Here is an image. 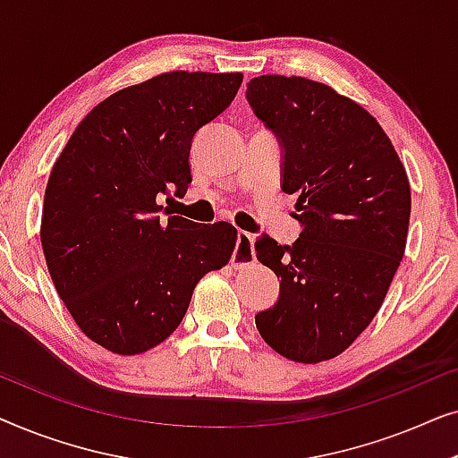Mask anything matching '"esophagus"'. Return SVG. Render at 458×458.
I'll return each mask as SVG.
<instances>
[{
    "mask_svg": "<svg viewBox=\"0 0 458 458\" xmlns=\"http://www.w3.org/2000/svg\"><path fill=\"white\" fill-rule=\"evenodd\" d=\"M254 260V235L246 233V231H240V233H237V246L233 250V256H231V265H233V268H246L252 265Z\"/></svg>",
    "mask_w": 458,
    "mask_h": 458,
    "instance_id": "34e87169",
    "label": "esophagus"
}]
</instances>
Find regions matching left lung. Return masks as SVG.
I'll return each instance as SVG.
<instances>
[{"label": "left lung", "instance_id": "left-lung-1", "mask_svg": "<svg viewBox=\"0 0 458 458\" xmlns=\"http://www.w3.org/2000/svg\"><path fill=\"white\" fill-rule=\"evenodd\" d=\"M246 96L284 146L281 190L304 227L292 246L256 242L281 277L256 327L275 352L315 365L352 346L384 304L406 248L409 177L375 116L334 87L265 74Z\"/></svg>", "mask_w": 458, "mask_h": 458}]
</instances>
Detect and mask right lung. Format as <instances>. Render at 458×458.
I'll list each match as a JSON object with an SVG mask.
<instances>
[{"label":"right lung","instance_id":"obj_1","mask_svg":"<svg viewBox=\"0 0 458 458\" xmlns=\"http://www.w3.org/2000/svg\"><path fill=\"white\" fill-rule=\"evenodd\" d=\"M242 72L173 71L99 102L55 160L41 246L79 329L114 354L158 346L183 321L206 273L237 246L231 223L160 218V193L191 183L196 131L233 102Z\"/></svg>","mask_w":458,"mask_h":458}]
</instances>
